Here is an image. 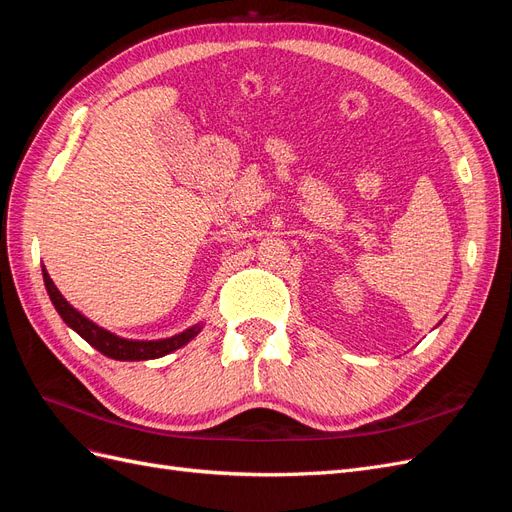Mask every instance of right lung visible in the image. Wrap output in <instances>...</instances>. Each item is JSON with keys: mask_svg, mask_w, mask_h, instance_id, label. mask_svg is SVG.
<instances>
[{"mask_svg": "<svg viewBox=\"0 0 512 512\" xmlns=\"http://www.w3.org/2000/svg\"><path fill=\"white\" fill-rule=\"evenodd\" d=\"M42 277H44L46 292H49L57 314L64 318V322L70 329H74L85 339L87 344L100 350L104 356H108V359H117V361L160 359V356L188 344L190 339H194L200 331V324H196V327H192L188 331H183V333L173 335L168 339H158V342H132V339L117 337L113 333H108L106 329L98 327V324H94L91 320H87L81 312H76V309L64 297H61V292L57 290V286L53 284V280L49 277V273H46L44 267H42Z\"/></svg>", "mask_w": 512, "mask_h": 512, "instance_id": "obj_1", "label": "right lung"}]
</instances>
